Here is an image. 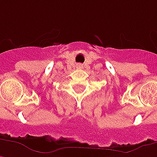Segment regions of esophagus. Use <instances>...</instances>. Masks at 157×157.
Wrapping results in <instances>:
<instances>
[{
  "label": "esophagus",
  "instance_id": "34e87169",
  "mask_svg": "<svg viewBox=\"0 0 157 157\" xmlns=\"http://www.w3.org/2000/svg\"><path fill=\"white\" fill-rule=\"evenodd\" d=\"M81 66H82V65H78V67H81Z\"/></svg>",
  "mask_w": 157,
  "mask_h": 157
}]
</instances>
